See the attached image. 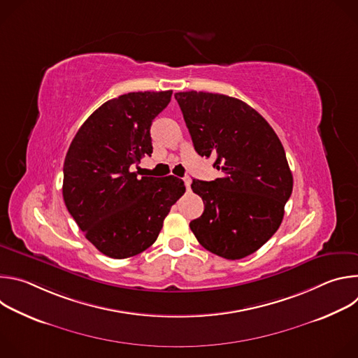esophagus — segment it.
<instances>
[{"label": "esophagus", "instance_id": "esophagus-1", "mask_svg": "<svg viewBox=\"0 0 358 358\" xmlns=\"http://www.w3.org/2000/svg\"><path fill=\"white\" fill-rule=\"evenodd\" d=\"M184 184L187 187V191L191 189V178L189 177H184Z\"/></svg>", "mask_w": 358, "mask_h": 358}]
</instances>
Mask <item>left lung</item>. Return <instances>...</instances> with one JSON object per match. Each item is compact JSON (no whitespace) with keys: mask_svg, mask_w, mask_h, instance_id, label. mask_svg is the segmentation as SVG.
<instances>
[{"mask_svg":"<svg viewBox=\"0 0 358 358\" xmlns=\"http://www.w3.org/2000/svg\"><path fill=\"white\" fill-rule=\"evenodd\" d=\"M199 156H214L224 177L192 180L203 213L189 222L198 242L225 259L257 252L278 231L292 194L285 148L271 124L245 101L208 92L174 94Z\"/></svg>","mask_w":358,"mask_h":358,"instance_id":"1","label":"left lung"}]
</instances>
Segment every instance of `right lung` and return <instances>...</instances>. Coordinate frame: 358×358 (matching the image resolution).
I'll list each match as a JSON object with an SVG mask.
<instances>
[{
    "label": "right lung",
    "instance_id": "right-lung-1",
    "mask_svg": "<svg viewBox=\"0 0 358 358\" xmlns=\"http://www.w3.org/2000/svg\"><path fill=\"white\" fill-rule=\"evenodd\" d=\"M173 90L131 92L108 100L80 126L64 163V201L97 250L124 259L156 242L164 218L185 192L184 181L137 177L151 156L150 127Z\"/></svg>",
    "mask_w": 358,
    "mask_h": 358
}]
</instances>
